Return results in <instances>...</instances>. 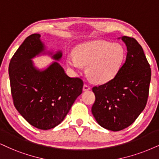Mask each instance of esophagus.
I'll list each match as a JSON object with an SVG mask.
<instances>
[{
	"instance_id": "obj_1",
	"label": "esophagus",
	"mask_w": 159,
	"mask_h": 159,
	"mask_svg": "<svg viewBox=\"0 0 159 159\" xmlns=\"http://www.w3.org/2000/svg\"><path fill=\"white\" fill-rule=\"evenodd\" d=\"M89 90H91V87L87 85H83V91H89Z\"/></svg>"
}]
</instances>
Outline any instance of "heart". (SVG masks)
I'll use <instances>...</instances> for the list:
<instances>
[{
	"mask_svg": "<svg viewBox=\"0 0 159 159\" xmlns=\"http://www.w3.org/2000/svg\"><path fill=\"white\" fill-rule=\"evenodd\" d=\"M125 59V50L120 43L98 40L76 46L75 55L68 54L66 63L74 72L86 66V74L91 82L105 84L117 75Z\"/></svg>",
	"mask_w": 159,
	"mask_h": 159,
	"instance_id": "obj_1",
	"label": "heart"
}]
</instances>
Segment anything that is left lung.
Masks as SVG:
<instances>
[{
    "label": "left lung",
    "instance_id": "8db88e82",
    "mask_svg": "<svg viewBox=\"0 0 159 159\" xmlns=\"http://www.w3.org/2000/svg\"><path fill=\"white\" fill-rule=\"evenodd\" d=\"M127 56L117 75L108 83L93 87L91 112L104 128L119 131L134 122L144 111L149 94L151 69L142 47L133 38L122 36Z\"/></svg>",
    "mask_w": 159,
    "mask_h": 159
}]
</instances>
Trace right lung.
Wrapping results in <instances>:
<instances>
[{
	"label": "right lung",
	"mask_w": 159,
	"mask_h": 159,
	"mask_svg": "<svg viewBox=\"0 0 159 159\" xmlns=\"http://www.w3.org/2000/svg\"><path fill=\"white\" fill-rule=\"evenodd\" d=\"M40 34L25 39L9 66L11 96L20 115L40 130L54 128L63 121L76 99L83 92V82L70 78L57 61L62 52L47 49ZM49 56L55 60L44 69H38L32 60Z\"/></svg>",
	"instance_id": "right-lung-1"
}]
</instances>
